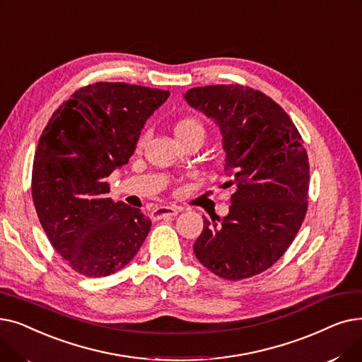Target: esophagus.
Instances as JSON below:
<instances>
[{"instance_id": "esophagus-1", "label": "esophagus", "mask_w": 362, "mask_h": 362, "mask_svg": "<svg viewBox=\"0 0 362 362\" xmlns=\"http://www.w3.org/2000/svg\"><path fill=\"white\" fill-rule=\"evenodd\" d=\"M180 209L178 208H172V206H159V208L153 209L151 212V218L153 219H162L166 216H175L178 215Z\"/></svg>"}]
</instances>
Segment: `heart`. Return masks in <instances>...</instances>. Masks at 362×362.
<instances>
[{
	"label": "heart",
	"instance_id": "obj_1",
	"mask_svg": "<svg viewBox=\"0 0 362 362\" xmlns=\"http://www.w3.org/2000/svg\"><path fill=\"white\" fill-rule=\"evenodd\" d=\"M174 132H175L177 139H181V136H185V135H192V134L204 136L203 125L199 122L197 119H193V117H187V119L180 120V122L174 128ZM141 143H143V140H141Z\"/></svg>",
	"mask_w": 362,
	"mask_h": 362
}]
</instances>
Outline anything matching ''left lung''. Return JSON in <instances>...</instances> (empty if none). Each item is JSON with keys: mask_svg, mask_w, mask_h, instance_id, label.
Returning <instances> with one entry per match:
<instances>
[{"mask_svg": "<svg viewBox=\"0 0 362 362\" xmlns=\"http://www.w3.org/2000/svg\"><path fill=\"white\" fill-rule=\"evenodd\" d=\"M222 134L234 185L222 219H203L193 246L199 262L226 280L253 277L277 262L308 209L309 162L302 136L271 97L243 85H208L184 94Z\"/></svg>", "mask_w": 362, "mask_h": 362, "instance_id": "left-lung-1", "label": "left lung"}]
</instances>
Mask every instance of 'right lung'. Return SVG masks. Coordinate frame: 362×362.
Listing matches in <instances>:
<instances>
[{
  "mask_svg": "<svg viewBox=\"0 0 362 362\" xmlns=\"http://www.w3.org/2000/svg\"><path fill=\"white\" fill-rule=\"evenodd\" d=\"M169 91L125 82L79 88L53 113L32 168V199L51 246L85 277H107L140 250L151 221L107 194L146 120Z\"/></svg>",
  "mask_w": 362,
  "mask_h": 362,
  "instance_id": "add662e5",
  "label": "right lung"
}]
</instances>
